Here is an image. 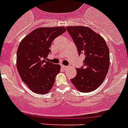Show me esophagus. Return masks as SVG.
Here are the masks:
<instances>
[{"label":"esophagus","instance_id":"34e87169","mask_svg":"<svg viewBox=\"0 0 128 128\" xmlns=\"http://www.w3.org/2000/svg\"><path fill=\"white\" fill-rule=\"evenodd\" d=\"M61 66H62V67L63 68V69H65V68H67L68 67V66H65V65H61Z\"/></svg>","mask_w":128,"mask_h":128}]
</instances>
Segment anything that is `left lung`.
Wrapping results in <instances>:
<instances>
[{"instance_id":"1","label":"left lung","mask_w":128,"mask_h":128,"mask_svg":"<svg viewBox=\"0 0 128 128\" xmlns=\"http://www.w3.org/2000/svg\"><path fill=\"white\" fill-rule=\"evenodd\" d=\"M66 30L78 49L83 54V65L76 68L77 74L70 81L80 92L88 93L102 84L110 66V52L106 42L100 34L84 26H68Z\"/></svg>"}]
</instances>
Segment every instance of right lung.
<instances>
[{
  "mask_svg": "<svg viewBox=\"0 0 128 128\" xmlns=\"http://www.w3.org/2000/svg\"><path fill=\"white\" fill-rule=\"evenodd\" d=\"M66 31L63 27L40 28L19 44L16 67L22 81L34 93L45 94L52 88L60 65L47 61L52 42Z\"/></svg>",
  "mask_w": 128,
  "mask_h": 128,
  "instance_id": "obj_1",
  "label": "right lung"
}]
</instances>
